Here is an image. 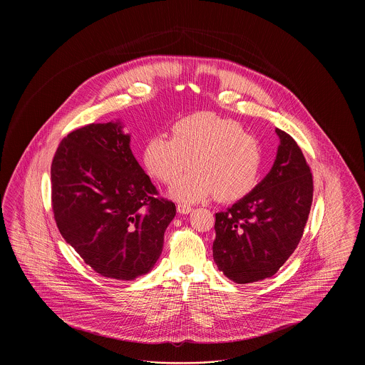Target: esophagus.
I'll use <instances>...</instances> for the list:
<instances>
[{"label": "esophagus", "mask_w": 365, "mask_h": 365, "mask_svg": "<svg viewBox=\"0 0 365 365\" xmlns=\"http://www.w3.org/2000/svg\"><path fill=\"white\" fill-rule=\"evenodd\" d=\"M176 209H178V212L182 213V215H189V213L192 212V207H190V205H185V204H179Z\"/></svg>", "instance_id": "1"}]
</instances>
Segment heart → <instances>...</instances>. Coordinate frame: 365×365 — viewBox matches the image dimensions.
I'll return each instance as SVG.
<instances>
[{
	"label": "heart",
	"instance_id": "1",
	"mask_svg": "<svg viewBox=\"0 0 365 365\" xmlns=\"http://www.w3.org/2000/svg\"><path fill=\"white\" fill-rule=\"evenodd\" d=\"M173 135L149 139L143 164L149 174L170 185L192 160L194 170L170 190L174 200L200 202L216 194L222 202H234L259 185L264 152L240 123L204 112L175 123Z\"/></svg>",
	"mask_w": 365,
	"mask_h": 365
}]
</instances>
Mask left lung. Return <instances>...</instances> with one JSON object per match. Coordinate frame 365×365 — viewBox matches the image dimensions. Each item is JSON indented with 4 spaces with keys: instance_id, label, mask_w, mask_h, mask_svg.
Wrapping results in <instances>:
<instances>
[{
    "instance_id": "8db88e82",
    "label": "left lung",
    "mask_w": 365,
    "mask_h": 365,
    "mask_svg": "<svg viewBox=\"0 0 365 365\" xmlns=\"http://www.w3.org/2000/svg\"><path fill=\"white\" fill-rule=\"evenodd\" d=\"M271 171L246 197L216 213L213 260L235 283L271 278L293 255L312 207L311 168L287 133Z\"/></svg>"
}]
</instances>
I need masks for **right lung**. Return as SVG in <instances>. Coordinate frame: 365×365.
<instances>
[{"mask_svg": "<svg viewBox=\"0 0 365 365\" xmlns=\"http://www.w3.org/2000/svg\"><path fill=\"white\" fill-rule=\"evenodd\" d=\"M120 120L88 124L63 139L53 157L52 207L60 234L101 277L148 274L176 215L131 152Z\"/></svg>", "mask_w": 365, "mask_h": 365, "instance_id": "right-lung-1", "label": "right lung"}]
</instances>
